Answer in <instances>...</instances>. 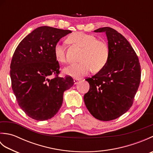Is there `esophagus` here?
I'll use <instances>...</instances> for the list:
<instances>
[{
	"instance_id": "esophagus-1",
	"label": "esophagus",
	"mask_w": 153,
	"mask_h": 153,
	"mask_svg": "<svg viewBox=\"0 0 153 153\" xmlns=\"http://www.w3.org/2000/svg\"><path fill=\"white\" fill-rule=\"evenodd\" d=\"M79 81V79H74V84H77V82H78Z\"/></svg>"
}]
</instances>
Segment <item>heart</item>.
<instances>
[{
    "label": "heart",
    "mask_w": 153,
    "mask_h": 153,
    "mask_svg": "<svg viewBox=\"0 0 153 153\" xmlns=\"http://www.w3.org/2000/svg\"><path fill=\"white\" fill-rule=\"evenodd\" d=\"M70 43L82 48L79 58L81 62L65 67L63 72L73 77H82L88 74L92 68L98 71L106 66L109 58V48L102 41L97 40L93 35L76 32L68 37ZM54 54L56 60L61 64L66 62L64 45L57 43L54 45Z\"/></svg>",
    "instance_id": "1"
}]
</instances>
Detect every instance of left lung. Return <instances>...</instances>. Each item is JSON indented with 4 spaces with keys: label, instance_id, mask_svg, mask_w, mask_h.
Here are the masks:
<instances>
[{
    "label": "left lung",
    "instance_id": "8db88e82",
    "mask_svg": "<svg viewBox=\"0 0 153 153\" xmlns=\"http://www.w3.org/2000/svg\"><path fill=\"white\" fill-rule=\"evenodd\" d=\"M94 31L106 33L110 54L106 66L85 79L90 87L84 102L95 118L110 121L132 106L140 83L141 66L134 48L122 34L109 27Z\"/></svg>",
    "mask_w": 153,
    "mask_h": 153
}]
</instances>
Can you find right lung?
<instances>
[{
  "label": "right lung",
  "mask_w": 153,
  "mask_h": 153,
  "mask_svg": "<svg viewBox=\"0 0 153 153\" xmlns=\"http://www.w3.org/2000/svg\"><path fill=\"white\" fill-rule=\"evenodd\" d=\"M71 33L48 26L37 27L23 39L13 54L10 78L18 103L30 118L50 119L60 108L63 93L74 85L70 76L61 77L54 47ZM52 74L55 77L51 78Z\"/></svg>",
  "instance_id": "right-lung-1"
}]
</instances>
